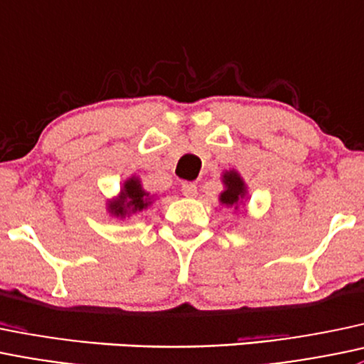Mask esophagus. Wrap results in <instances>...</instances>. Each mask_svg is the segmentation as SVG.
Listing matches in <instances>:
<instances>
[{
    "instance_id": "obj_1",
    "label": "esophagus",
    "mask_w": 364,
    "mask_h": 364,
    "mask_svg": "<svg viewBox=\"0 0 364 364\" xmlns=\"http://www.w3.org/2000/svg\"><path fill=\"white\" fill-rule=\"evenodd\" d=\"M181 192L185 197H195V195H197V185H195V183L185 181L181 185Z\"/></svg>"
}]
</instances>
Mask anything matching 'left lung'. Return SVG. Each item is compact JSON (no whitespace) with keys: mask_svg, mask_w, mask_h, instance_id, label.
<instances>
[{"mask_svg":"<svg viewBox=\"0 0 364 364\" xmlns=\"http://www.w3.org/2000/svg\"><path fill=\"white\" fill-rule=\"evenodd\" d=\"M221 181H223L225 185V190L221 192L220 195V202L223 205H227V208H239L240 202L246 198V183H244V179L240 178V174L237 171H227L223 172V178H221Z\"/></svg>","mask_w":364,"mask_h":364,"instance_id":"obj_1","label":"left lung"}]
</instances>
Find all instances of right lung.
<instances>
[{
	"label": "right lung",
	"mask_w": 364,
	"mask_h": 364,
	"mask_svg": "<svg viewBox=\"0 0 364 364\" xmlns=\"http://www.w3.org/2000/svg\"><path fill=\"white\" fill-rule=\"evenodd\" d=\"M150 204H151L150 193L144 192L139 178L132 176V178H129L127 181H124L120 195H118L117 198L108 200V211L112 216L125 220V218L146 209Z\"/></svg>",
	"instance_id": "right-lung-1"
}]
</instances>
